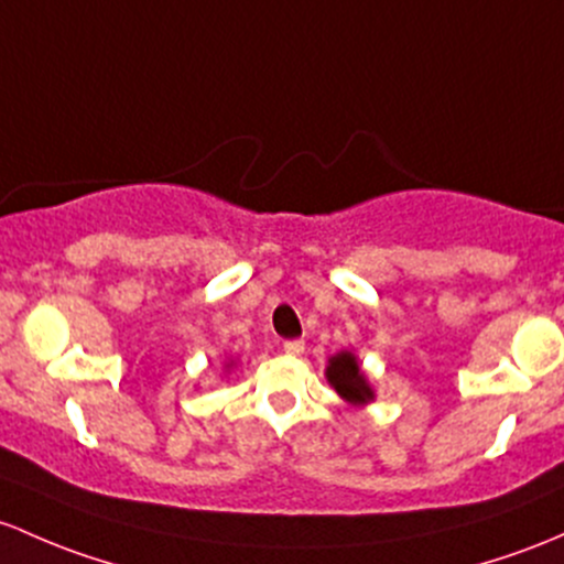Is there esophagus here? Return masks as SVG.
I'll return each instance as SVG.
<instances>
[{"mask_svg": "<svg viewBox=\"0 0 564 564\" xmlns=\"http://www.w3.org/2000/svg\"><path fill=\"white\" fill-rule=\"evenodd\" d=\"M283 351H286L289 357H300V354L305 351V343H302V340H286V343H283Z\"/></svg>", "mask_w": 564, "mask_h": 564, "instance_id": "obj_1", "label": "esophagus"}]
</instances>
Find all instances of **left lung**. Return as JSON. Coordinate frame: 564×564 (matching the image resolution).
I'll return each instance as SVG.
<instances>
[{
    "mask_svg": "<svg viewBox=\"0 0 564 564\" xmlns=\"http://www.w3.org/2000/svg\"><path fill=\"white\" fill-rule=\"evenodd\" d=\"M327 381L329 387L354 408H365L376 400V391L370 387V378L361 370L359 357L354 351H340L327 359Z\"/></svg>",
    "mask_w": 564,
    "mask_h": 564,
    "instance_id": "left-lung-1",
    "label": "left lung"
}]
</instances>
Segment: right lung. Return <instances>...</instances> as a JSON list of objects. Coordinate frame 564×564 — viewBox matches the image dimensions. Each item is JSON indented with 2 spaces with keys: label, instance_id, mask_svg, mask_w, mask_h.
Listing matches in <instances>:
<instances>
[{
  "label": "right lung",
  "instance_id": "right-lung-1",
  "mask_svg": "<svg viewBox=\"0 0 564 564\" xmlns=\"http://www.w3.org/2000/svg\"><path fill=\"white\" fill-rule=\"evenodd\" d=\"M232 367H235V359H227V361H224V372H229V370H232Z\"/></svg>",
  "mask_w": 564,
  "mask_h": 564
}]
</instances>
